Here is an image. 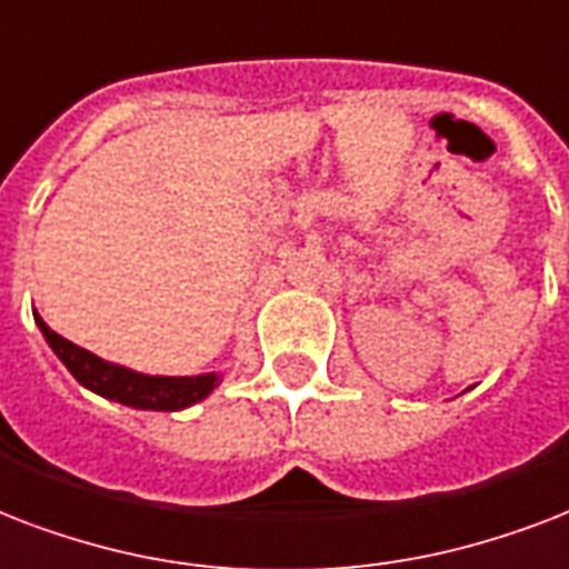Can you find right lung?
Segmentation results:
<instances>
[{"instance_id":"add662e5","label":"right lung","mask_w":569,"mask_h":569,"mask_svg":"<svg viewBox=\"0 0 569 569\" xmlns=\"http://www.w3.org/2000/svg\"><path fill=\"white\" fill-rule=\"evenodd\" d=\"M34 320L41 326L47 345L56 350V356L77 377V382H82L86 389L97 391V395H103V398L127 403V407L174 412V409L192 407L198 400H204L219 382L216 373H201V377H144V373L127 371V368L97 359L94 353H88L68 338H61L59 332H52L38 315H34Z\"/></svg>"}]
</instances>
